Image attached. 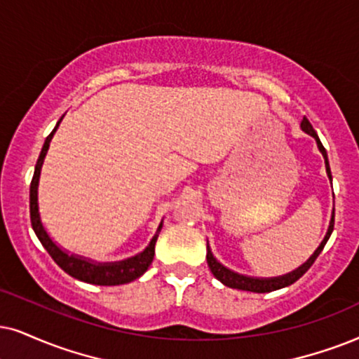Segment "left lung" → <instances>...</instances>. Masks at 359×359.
Segmentation results:
<instances>
[{"label": "left lung", "instance_id": "1", "mask_svg": "<svg viewBox=\"0 0 359 359\" xmlns=\"http://www.w3.org/2000/svg\"><path fill=\"white\" fill-rule=\"evenodd\" d=\"M302 129L305 130L308 135H311L313 139L316 140V146H318L320 152L323 154V158H325V167H326V174H328L330 180H331V170H330V162H328V154H326V149L323 147V144H321V140L318 137V134L315 133V129H313V126L310 124V121L306 119V117H303L302 121ZM333 226H334V208L333 212H331V220H330V226H328V232H326L323 242L320 243V247L316 248L315 253L308 258V260L303 263L302 266H298L297 270L290 271L287 275H281V276H273V278H255V276H247V275H240L237 271H232L230 269H226V266L222 265V263L217 260L215 257H213V253L210 250V247L207 245V263H208V269L215 276L217 280L222 281V283L225 285V287H230V288H237V290H245V292H255V293H269V292H275V290H280V288H285L288 287V285H292L297 281L298 278H302L303 275L306 273L308 270H310V266L315 263L316 258L321 253V250L325 248L326 242H328L331 232H333Z\"/></svg>", "mask_w": 359, "mask_h": 359}]
</instances>
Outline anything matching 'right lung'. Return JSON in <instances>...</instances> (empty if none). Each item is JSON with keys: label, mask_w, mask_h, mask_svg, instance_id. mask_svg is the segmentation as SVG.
Masks as SVG:
<instances>
[{"label": "right lung", "mask_w": 359, "mask_h": 359, "mask_svg": "<svg viewBox=\"0 0 359 359\" xmlns=\"http://www.w3.org/2000/svg\"><path fill=\"white\" fill-rule=\"evenodd\" d=\"M62 117L57 121L56 127L53 129V133L48 135L46 140H44V146L41 149L39 158L36 162L34 167V175L33 180H31L29 185V215H31V225H33V230L36 237L39 238V242L43 243V247L46 248L49 255L54 262L61 266L62 270L66 271L67 275H71L72 278H78L81 281H86V283L90 285H102V287H111V285H124L129 283V281H134L139 278L140 275H144L149 269L154 260V253H156V242L158 237V232L162 229V222L158 225L157 233L154 235L151 243L144 252H140L139 255L133 258H127V260L122 262H114V263H97L93 260H88V258L78 257V255H69V253L59 248L56 243L53 242V238L49 237V233L44 229L43 222H41L39 217V208H38V184H39V175H41V167H43L44 157H46L49 142H51L54 133L57 130L59 124H61Z\"/></svg>", "instance_id": "obj_1"}]
</instances>
